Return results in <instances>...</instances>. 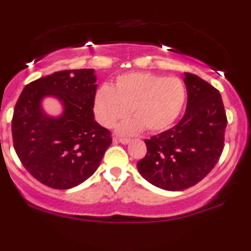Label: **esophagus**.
Listing matches in <instances>:
<instances>
[{
    "instance_id": "1",
    "label": "esophagus",
    "mask_w": 251,
    "mask_h": 251,
    "mask_svg": "<svg viewBox=\"0 0 251 251\" xmlns=\"http://www.w3.org/2000/svg\"><path fill=\"white\" fill-rule=\"evenodd\" d=\"M113 141L114 143H122L124 145H126V144H128L131 140L127 138H113Z\"/></svg>"
}]
</instances>
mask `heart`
I'll list each match as a JSON object with an SVG mask.
<instances>
[{"label":"heart","instance_id":"1","mask_svg":"<svg viewBox=\"0 0 251 251\" xmlns=\"http://www.w3.org/2000/svg\"><path fill=\"white\" fill-rule=\"evenodd\" d=\"M187 90L177 77H162L146 72H129L117 78L112 87L99 86L95 95V113L105 127H112L118 120L135 118L118 126V133L133 134L146 127L150 132L168 128L182 111Z\"/></svg>","mask_w":251,"mask_h":251}]
</instances>
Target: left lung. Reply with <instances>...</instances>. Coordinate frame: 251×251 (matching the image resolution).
<instances>
[{
	"mask_svg": "<svg viewBox=\"0 0 251 251\" xmlns=\"http://www.w3.org/2000/svg\"><path fill=\"white\" fill-rule=\"evenodd\" d=\"M185 116L174 127L146 139L147 153L137 168L150 183L165 191H183L213 170L225 145L227 126L222 97L215 87L192 74Z\"/></svg>",
	"mask_w": 251,
	"mask_h": 251,
	"instance_id": "left-lung-1",
	"label": "left lung"
}]
</instances>
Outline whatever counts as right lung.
I'll list each match as a JSON object with an SVG mask.
<instances>
[{"label":"right lung","mask_w":251,"mask_h":251,"mask_svg":"<svg viewBox=\"0 0 251 251\" xmlns=\"http://www.w3.org/2000/svg\"><path fill=\"white\" fill-rule=\"evenodd\" d=\"M93 69L65 70L31 81L15 105L14 149L35 179L55 189H69L89 179L112 144L108 129L95 120L97 91ZM47 96L58 99L63 112L49 116Z\"/></svg>","instance_id":"right-lung-1"}]
</instances>
